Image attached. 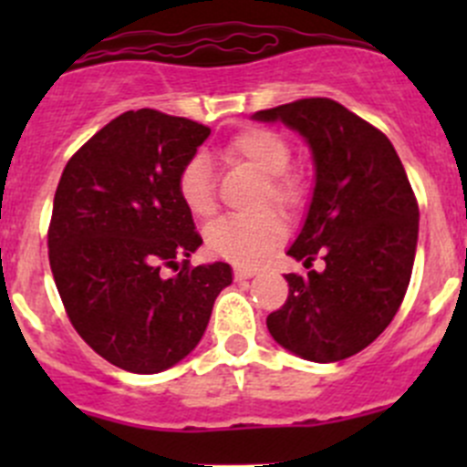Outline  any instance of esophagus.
Listing matches in <instances>:
<instances>
[{"label":"esophagus","mask_w":467,"mask_h":467,"mask_svg":"<svg viewBox=\"0 0 467 467\" xmlns=\"http://www.w3.org/2000/svg\"><path fill=\"white\" fill-rule=\"evenodd\" d=\"M257 275V268H246V266H234V277L237 280H248V277Z\"/></svg>","instance_id":"1"}]
</instances>
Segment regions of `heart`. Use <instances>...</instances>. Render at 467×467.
<instances>
[{
  "label": "heart",
  "instance_id": "heart-1",
  "mask_svg": "<svg viewBox=\"0 0 467 467\" xmlns=\"http://www.w3.org/2000/svg\"><path fill=\"white\" fill-rule=\"evenodd\" d=\"M230 155L244 160L266 176L264 199H268V203L280 210L298 205L300 182L285 173L291 164V149L282 135L266 129H251L233 140ZM178 194L194 216H210L214 212V182L203 153L192 155L181 169ZM282 237L285 225L273 212L255 216H223L205 230L207 248L237 264H260Z\"/></svg>",
  "mask_w": 467,
  "mask_h": 467
}]
</instances>
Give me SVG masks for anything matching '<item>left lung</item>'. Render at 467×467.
<instances>
[{
    "mask_svg": "<svg viewBox=\"0 0 467 467\" xmlns=\"http://www.w3.org/2000/svg\"><path fill=\"white\" fill-rule=\"evenodd\" d=\"M285 124L312 150L314 190L286 255L325 268L289 273V298L266 327L285 350L317 364L375 341L402 305L418 246L416 196L393 144L332 99H300L251 117Z\"/></svg>",
    "mask_w": 467,
    "mask_h": 467,
    "instance_id": "left-lung-1",
    "label": "left lung"
}]
</instances>
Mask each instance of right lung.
Masks as SVG:
<instances>
[{"instance_id":"add662e5","label":"right lung","mask_w":467,"mask_h":467,"mask_svg":"<svg viewBox=\"0 0 467 467\" xmlns=\"http://www.w3.org/2000/svg\"><path fill=\"white\" fill-rule=\"evenodd\" d=\"M210 129L185 117L129 110L89 138L54 196L49 264L74 329L97 355L153 375L205 334L225 262L190 268L203 244L178 194V173ZM181 272L167 278L161 266Z\"/></svg>"}]
</instances>
